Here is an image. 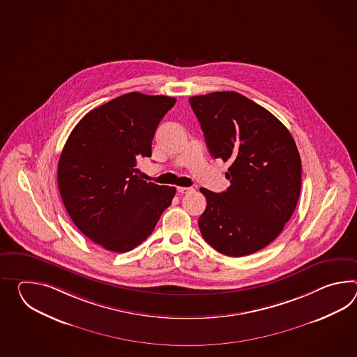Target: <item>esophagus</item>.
Here are the masks:
<instances>
[{"mask_svg": "<svg viewBox=\"0 0 357 357\" xmlns=\"http://www.w3.org/2000/svg\"><path fill=\"white\" fill-rule=\"evenodd\" d=\"M176 192H178L179 195H185V193L193 192V188H190V187H178Z\"/></svg>", "mask_w": 357, "mask_h": 357, "instance_id": "34e87169", "label": "esophagus"}]
</instances>
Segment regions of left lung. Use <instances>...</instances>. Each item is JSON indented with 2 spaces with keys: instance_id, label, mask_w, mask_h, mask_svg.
I'll return each mask as SVG.
<instances>
[{
  "instance_id": "1",
  "label": "left lung",
  "mask_w": 357,
  "mask_h": 357,
  "mask_svg": "<svg viewBox=\"0 0 357 357\" xmlns=\"http://www.w3.org/2000/svg\"><path fill=\"white\" fill-rule=\"evenodd\" d=\"M195 111L214 159L229 162L228 190L206 197L201 234L230 257L254 254L282 233L301 190V159L289 130L260 105L237 92L193 96Z\"/></svg>"
}]
</instances>
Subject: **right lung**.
<instances>
[{"mask_svg": "<svg viewBox=\"0 0 357 357\" xmlns=\"http://www.w3.org/2000/svg\"><path fill=\"white\" fill-rule=\"evenodd\" d=\"M175 101L120 96L89 111L63 146L57 167L63 206L86 237L109 251L141 245L173 201L175 187L143 181L135 167L151 158L156 128Z\"/></svg>", "mask_w": 357, "mask_h": 357, "instance_id": "add662e5", "label": "right lung"}]
</instances>
